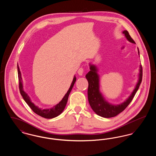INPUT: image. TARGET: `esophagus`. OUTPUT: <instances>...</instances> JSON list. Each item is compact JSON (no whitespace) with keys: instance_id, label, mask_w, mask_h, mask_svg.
Wrapping results in <instances>:
<instances>
[{"instance_id":"34e87169","label":"esophagus","mask_w":156,"mask_h":156,"mask_svg":"<svg viewBox=\"0 0 156 156\" xmlns=\"http://www.w3.org/2000/svg\"><path fill=\"white\" fill-rule=\"evenodd\" d=\"M83 73V69L82 68H80L78 70V74L79 75L81 76Z\"/></svg>"}]
</instances>
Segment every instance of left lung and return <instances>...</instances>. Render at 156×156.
Instances as JSON below:
<instances>
[{
	"label": "left lung",
	"mask_w": 156,
	"mask_h": 156,
	"mask_svg": "<svg viewBox=\"0 0 156 156\" xmlns=\"http://www.w3.org/2000/svg\"><path fill=\"white\" fill-rule=\"evenodd\" d=\"M122 33L125 34L126 39L129 41L135 44V42L130 37L127 30L123 31ZM137 50L138 54L139 55L140 52L138 48ZM89 66L90 71L85 75V77L88 82V98L91 108L98 115L103 118H110L117 116L120 113L123 111L131 102L139 88L142 80L143 75L141 65L139 67L138 81L133 92L123 102L117 105L111 104L105 99L102 94L100 91L99 75L98 73V68L95 65L91 63H89Z\"/></svg>",
	"instance_id": "obj_1"
}]
</instances>
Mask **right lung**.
<instances>
[{
	"mask_svg": "<svg viewBox=\"0 0 156 156\" xmlns=\"http://www.w3.org/2000/svg\"><path fill=\"white\" fill-rule=\"evenodd\" d=\"M17 72H18V78H19V89L21 95L22 96L23 99L24 101L27 103V104L30 106V108L32 109V111L36 113L38 115L46 119H52L54 118H55L59 115L64 110L66 106L67 105V101L69 95L73 89L75 82L76 81V77L75 75L74 76L73 82L71 84V86L67 93L66 94L65 96L63 97L62 100L59 102V103L57 104L56 105L54 106L52 108L49 109H41L39 107H38L33 102H31L30 97L28 95V94L24 92L23 89V79L22 77V74L20 70L19 67L17 64Z\"/></svg>",
	"mask_w": 156,
	"mask_h": 156,
	"instance_id": "add662e5",
	"label": "right lung"
}]
</instances>
